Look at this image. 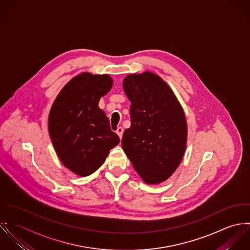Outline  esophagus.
<instances>
[{
    "mask_svg": "<svg viewBox=\"0 0 250 250\" xmlns=\"http://www.w3.org/2000/svg\"><path fill=\"white\" fill-rule=\"evenodd\" d=\"M116 132H117V134L119 135V137L122 138V137H123V133H124V128H123L122 126H119Z\"/></svg>",
    "mask_w": 250,
    "mask_h": 250,
    "instance_id": "obj_1",
    "label": "esophagus"
}]
</instances>
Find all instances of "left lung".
I'll use <instances>...</instances> for the list:
<instances>
[{"label":"left lung","instance_id":"obj_1","mask_svg":"<svg viewBox=\"0 0 250 250\" xmlns=\"http://www.w3.org/2000/svg\"><path fill=\"white\" fill-rule=\"evenodd\" d=\"M123 86L131 102V125L124 132L123 150L146 184L158 185L171 177L184 157V109L168 84L151 71L125 76Z\"/></svg>","mask_w":250,"mask_h":250}]
</instances>
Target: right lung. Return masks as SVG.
<instances>
[{
  "label": "right lung",
  "mask_w": 250,
  "mask_h": 250,
  "mask_svg": "<svg viewBox=\"0 0 250 250\" xmlns=\"http://www.w3.org/2000/svg\"><path fill=\"white\" fill-rule=\"evenodd\" d=\"M113 86L107 74L82 72L73 77L54 100L48 131L62 163L72 173L87 177L104 163L119 136L99 107L100 98Z\"/></svg>",
  "instance_id": "right-lung-1"
}]
</instances>
